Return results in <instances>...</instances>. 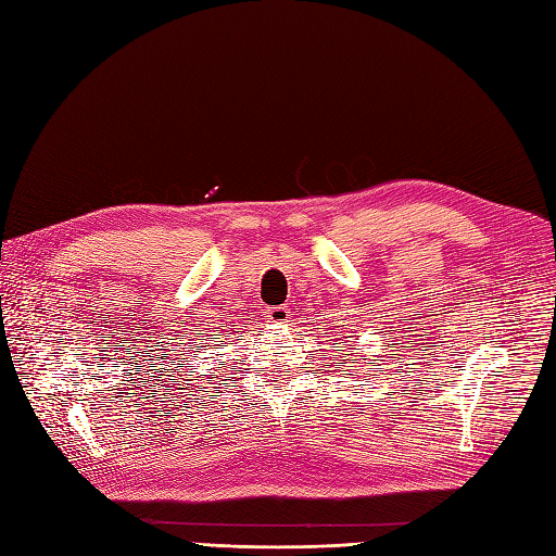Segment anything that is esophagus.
Returning a JSON list of instances; mask_svg holds the SVG:
<instances>
[{
	"mask_svg": "<svg viewBox=\"0 0 556 556\" xmlns=\"http://www.w3.org/2000/svg\"><path fill=\"white\" fill-rule=\"evenodd\" d=\"M266 314H268L270 324H288V318H290L288 306H268Z\"/></svg>",
	"mask_w": 556,
	"mask_h": 556,
	"instance_id": "1",
	"label": "esophagus"
}]
</instances>
